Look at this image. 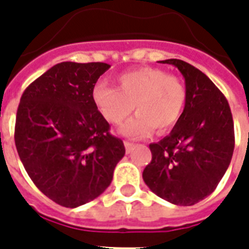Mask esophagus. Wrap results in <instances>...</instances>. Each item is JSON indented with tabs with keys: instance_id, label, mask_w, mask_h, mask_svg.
Listing matches in <instances>:
<instances>
[{
	"instance_id": "1",
	"label": "esophagus",
	"mask_w": 249,
	"mask_h": 249,
	"mask_svg": "<svg viewBox=\"0 0 249 249\" xmlns=\"http://www.w3.org/2000/svg\"><path fill=\"white\" fill-rule=\"evenodd\" d=\"M125 144V150H126V152H130L133 150V147H134V143H132V142H128V141H125L124 142Z\"/></svg>"
}]
</instances>
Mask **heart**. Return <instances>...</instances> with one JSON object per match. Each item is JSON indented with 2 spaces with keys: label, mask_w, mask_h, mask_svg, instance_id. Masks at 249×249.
<instances>
[{
  "label": "heart",
  "mask_w": 249,
  "mask_h": 249,
  "mask_svg": "<svg viewBox=\"0 0 249 249\" xmlns=\"http://www.w3.org/2000/svg\"><path fill=\"white\" fill-rule=\"evenodd\" d=\"M117 88L98 83L93 101L102 116L111 124H120L134 109L137 115L123 125V134L133 138L148 136L155 129L165 133L181 119L186 105V89L177 76L161 68L141 67L116 77Z\"/></svg>",
  "instance_id": "obj_1"
}]
</instances>
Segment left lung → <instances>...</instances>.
<instances>
[{
    "instance_id": "obj_1",
    "label": "left lung",
    "mask_w": 249,
    "mask_h": 249,
    "mask_svg": "<svg viewBox=\"0 0 249 249\" xmlns=\"http://www.w3.org/2000/svg\"><path fill=\"white\" fill-rule=\"evenodd\" d=\"M179 70L186 83V105L169 136L150 144L152 159L143 181L164 200L194 205L214 191L231 161L235 136L228 99L191 64L161 60Z\"/></svg>"
}]
</instances>
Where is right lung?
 Returning a JSON list of instances; mask_svg holds the SVG:
<instances>
[{"label": "right lung", "mask_w": 249, "mask_h": 249, "mask_svg": "<svg viewBox=\"0 0 249 249\" xmlns=\"http://www.w3.org/2000/svg\"><path fill=\"white\" fill-rule=\"evenodd\" d=\"M108 68L55 64L24 90L18 107L14 138L21 163L41 193L67 208L99 196L125 155L91 95Z\"/></svg>", "instance_id": "add662e5"}]
</instances>
